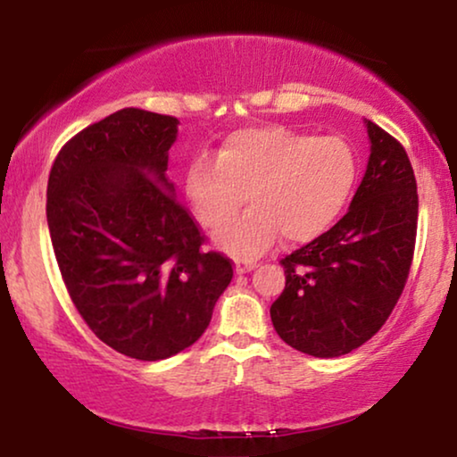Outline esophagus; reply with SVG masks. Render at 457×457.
Masks as SVG:
<instances>
[{"label": "esophagus", "instance_id": "esophagus-1", "mask_svg": "<svg viewBox=\"0 0 457 457\" xmlns=\"http://www.w3.org/2000/svg\"><path fill=\"white\" fill-rule=\"evenodd\" d=\"M255 266H258V264H255L253 260H247V258H237V260H235V272H237V274L252 272Z\"/></svg>", "mask_w": 457, "mask_h": 457}]
</instances>
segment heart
<instances>
[{
	"mask_svg": "<svg viewBox=\"0 0 457 457\" xmlns=\"http://www.w3.org/2000/svg\"><path fill=\"white\" fill-rule=\"evenodd\" d=\"M358 180L353 149L339 137H314L280 124L245 127L224 137L218 155L199 154L185 174L193 212L222 230L250 195L254 208L220 235V245L258 255L283 233L308 243L327 233Z\"/></svg>",
	"mask_w": 457,
	"mask_h": 457,
	"instance_id": "b5f03b06",
	"label": "heart"
}]
</instances>
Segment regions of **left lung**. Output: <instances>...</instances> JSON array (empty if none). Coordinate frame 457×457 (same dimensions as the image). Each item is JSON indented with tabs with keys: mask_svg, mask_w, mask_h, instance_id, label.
Wrapping results in <instances>:
<instances>
[{
	"mask_svg": "<svg viewBox=\"0 0 457 457\" xmlns=\"http://www.w3.org/2000/svg\"><path fill=\"white\" fill-rule=\"evenodd\" d=\"M370 158L349 212L280 260L285 289L270 305L280 339L314 358H339L374 337L408 280L418 191L402 143L366 120Z\"/></svg>",
	"mask_w": 457,
	"mask_h": 457,
	"instance_id": "1",
	"label": "left lung"
}]
</instances>
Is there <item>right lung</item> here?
<instances>
[{"label": "right lung", "instance_id": "right-lung-1", "mask_svg": "<svg viewBox=\"0 0 457 457\" xmlns=\"http://www.w3.org/2000/svg\"><path fill=\"white\" fill-rule=\"evenodd\" d=\"M179 120L124 108L72 137L47 180V227L74 308L143 361L193 345L233 278L168 183Z\"/></svg>", "mask_w": 457, "mask_h": 457}]
</instances>
